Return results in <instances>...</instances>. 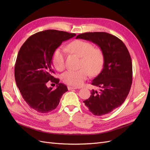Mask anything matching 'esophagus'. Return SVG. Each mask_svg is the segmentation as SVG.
<instances>
[{"instance_id": "esophagus-1", "label": "esophagus", "mask_w": 150, "mask_h": 150, "mask_svg": "<svg viewBox=\"0 0 150 150\" xmlns=\"http://www.w3.org/2000/svg\"><path fill=\"white\" fill-rule=\"evenodd\" d=\"M67 89H68V90L70 91V90H72V89H76L77 88L72 87V86H67Z\"/></svg>"}]
</instances>
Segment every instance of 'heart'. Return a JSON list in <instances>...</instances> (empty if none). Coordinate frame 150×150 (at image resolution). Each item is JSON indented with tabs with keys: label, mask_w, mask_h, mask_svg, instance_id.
Masks as SVG:
<instances>
[{
	"label": "heart",
	"mask_w": 150,
	"mask_h": 150,
	"mask_svg": "<svg viewBox=\"0 0 150 150\" xmlns=\"http://www.w3.org/2000/svg\"><path fill=\"white\" fill-rule=\"evenodd\" d=\"M71 51L81 57V67L78 71L69 70L62 75L64 83L75 87L83 84L88 78L89 74L95 76L98 74L103 69L104 63V54L103 50L94 47V45L83 40H75L69 44ZM53 64L59 71L64 69L65 50L62 47L57 48L53 56Z\"/></svg>",
	"instance_id": "obj_1"
}]
</instances>
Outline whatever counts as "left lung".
Here are the masks:
<instances>
[{"label":"left lung","instance_id":"obj_1","mask_svg":"<svg viewBox=\"0 0 150 150\" xmlns=\"http://www.w3.org/2000/svg\"><path fill=\"white\" fill-rule=\"evenodd\" d=\"M76 39L90 40L104 52L103 69L91 83L101 89L99 92L93 89L83 103L95 116L109 114L122 105L129 93L133 80L129 52L121 40L104 32L85 33Z\"/></svg>","mask_w":150,"mask_h":150}]
</instances>
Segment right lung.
I'll list each match as a JSON object with an SVG mask.
<instances>
[{"instance_id": "add662e5", "label": "right lung", "mask_w": 150, "mask_h": 150, "mask_svg": "<svg viewBox=\"0 0 150 150\" xmlns=\"http://www.w3.org/2000/svg\"><path fill=\"white\" fill-rule=\"evenodd\" d=\"M75 35L64 31L46 30L32 35L21 46L15 64V79L22 97L34 111L51 112L67 91V86L52 76V58L63 41ZM49 80L57 84L55 90L47 87Z\"/></svg>"}]
</instances>
